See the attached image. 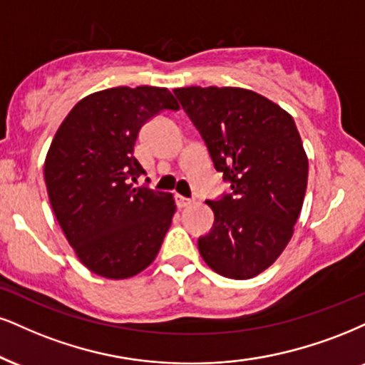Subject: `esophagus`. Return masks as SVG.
Listing matches in <instances>:
<instances>
[{
  "label": "esophagus",
  "instance_id": "obj_1",
  "mask_svg": "<svg viewBox=\"0 0 365 365\" xmlns=\"http://www.w3.org/2000/svg\"><path fill=\"white\" fill-rule=\"evenodd\" d=\"M175 203H178V208H179V210H184V208H187V206H191L192 201L187 200V197L175 196Z\"/></svg>",
  "mask_w": 365,
  "mask_h": 365
}]
</instances>
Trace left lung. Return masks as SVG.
<instances>
[{
  "label": "left lung",
  "mask_w": 365,
  "mask_h": 365,
  "mask_svg": "<svg viewBox=\"0 0 365 365\" xmlns=\"http://www.w3.org/2000/svg\"><path fill=\"white\" fill-rule=\"evenodd\" d=\"M174 94L232 187L206 201L215 225L197 240L201 257L223 277L259 276L289 244L303 208L308 155L294 120L244 88L190 86Z\"/></svg>",
  "instance_id": "8db88e82"
}]
</instances>
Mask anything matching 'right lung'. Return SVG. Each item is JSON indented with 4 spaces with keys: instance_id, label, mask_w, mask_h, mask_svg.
Wrapping results in <instances>:
<instances>
[{
    "instance_id": "1",
    "label": "right lung",
    "mask_w": 365,
    "mask_h": 365,
    "mask_svg": "<svg viewBox=\"0 0 365 365\" xmlns=\"http://www.w3.org/2000/svg\"><path fill=\"white\" fill-rule=\"evenodd\" d=\"M179 110L168 88L118 86L83 98L48 147L47 195L78 259L106 279H128L154 262L175 213L169 192L135 187L143 123Z\"/></svg>"
}]
</instances>
